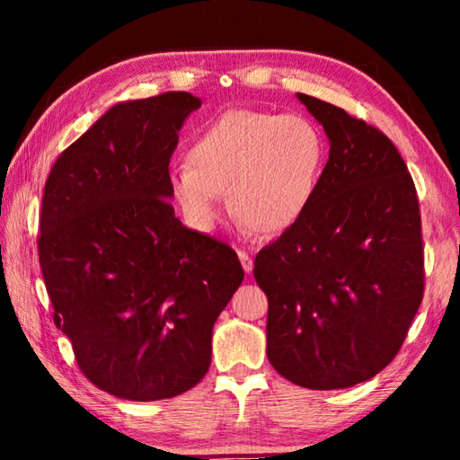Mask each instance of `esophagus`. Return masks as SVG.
<instances>
[{
  "mask_svg": "<svg viewBox=\"0 0 460 460\" xmlns=\"http://www.w3.org/2000/svg\"><path fill=\"white\" fill-rule=\"evenodd\" d=\"M239 260H241V266H243V271L245 274H252L253 270V260L249 258V255L245 252H239Z\"/></svg>",
  "mask_w": 460,
  "mask_h": 460,
  "instance_id": "34e87169",
  "label": "esophagus"
}]
</instances>
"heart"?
<instances>
[{"instance_id":"b5f03b06","label":"heart","mask_w":460,"mask_h":460,"mask_svg":"<svg viewBox=\"0 0 460 460\" xmlns=\"http://www.w3.org/2000/svg\"><path fill=\"white\" fill-rule=\"evenodd\" d=\"M324 164L326 142L308 118L233 109L200 131L168 184L194 229L215 227L227 194L241 225L279 235L306 213Z\"/></svg>"}]
</instances>
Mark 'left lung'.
I'll return each instance as SVG.
<instances>
[{
  "label": "left lung",
  "mask_w": 460,
  "mask_h": 460,
  "mask_svg": "<svg viewBox=\"0 0 460 460\" xmlns=\"http://www.w3.org/2000/svg\"><path fill=\"white\" fill-rule=\"evenodd\" d=\"M331 150L306 213L261 249L268 359L308 389L367 381L398 355L424 292L416 186L379 129L298 93Z\"/></svg>",
  "instance_id": "left-lung-1"
}]
</instances>
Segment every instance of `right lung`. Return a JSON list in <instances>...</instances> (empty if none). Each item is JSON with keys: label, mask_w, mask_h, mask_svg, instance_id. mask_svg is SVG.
<instances>
[{"label": "right lung", "mask_w": 460, "mask_h": 460, "mask_svg": "<svg viewBox=\"0 0 460 460\" xmlns=\"http://www.w3.org/2000/svg\"><path fill=\"white\" fill-rule=\"evenodd\" d=\"M200 99L121 101L58 155L44 186L40 268L54 323L103 392L154 402L211 365L213 326L243 282L237 253L184 227L168 164Z\"/></svg>", "instance_id": "right-lung-1"}]
</instances>
